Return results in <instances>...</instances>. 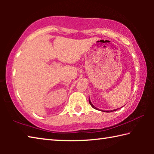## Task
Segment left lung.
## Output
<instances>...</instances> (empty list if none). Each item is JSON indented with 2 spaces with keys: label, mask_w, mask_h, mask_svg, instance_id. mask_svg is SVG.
I'll return each mask as SVG.
<instances>
[{
  "label": "left lung",
  "mask_w": 154,
  "mask_h": 154,
  "mask_svg": "<svg viewBox=\"0 0 154 154\" xmlns=\"http://www.w3.org/2000/svg\"><path fill=\"white\" fill-rule=\"evenodd\" d=\"M89 103H90V105L92 106L94 109H97V110H98V109L96 108V107H95V106L92 105V103H91V101H90V98H89ZM116 111V110H113V111ZM111 111H106V112H107V113H109V112H111Z\"/></svg>",
  "instance_id": "left-lung-1"
}]
</instances>
